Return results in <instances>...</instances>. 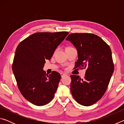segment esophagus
Returning a JSON list of instances; mask_svg holds the SVG:
<instances>
[{"instance_id": "34e87169", "label": "esophagus", "mask_w": 124, "mask_h": 124, "mask_svg": "<svg viewBox=\"0 0 124 124\" xmlns=\"http://www.w3.org/2000/svg\"><path fill=\"white\" fill-rule=\"evenodd\" d=\"M65 75H66V74H64V73H61V77H62V78H63V77H64Z\"/></svg>"}]
</instances>
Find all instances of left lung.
<instances>
[{"mask_svg":"<svg viewBox=\"0 0 124 124\" xmlns=\"http://www.w3.org/2000/svg\"><path fill=\"white\" fill-rule=\"evenodd\" d=\"M66 40L78 51L74 68L86 70L84 79L70 75L72 96L81 105L91 106L104 95L114 72L111 49L102 38L91 33H72Z\"/></svg>","mask_w":124,"mask_h":124,"instance_id":"obj_1","label":"left lung"}]
</instances>
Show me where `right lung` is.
Listing matches in <instances>:
<instances>
[{
    "mask_svg": "<svg viewBox=\"0 0 124 124\" xmlns=\"http://www.w3.org/2000/svg\"><path fill=\"white\" fill-rule=\"evenodd\" d=\"M68 34L67 32L35 33L17 47L12 71L21 93L32 104L44 106L53 99L61 77L55 71L46 74L43 67Z\"/></svg>",
    "mask_w": 124,
    "mask_h": 124,
    "instance_id": "1",
    "label": "right lung"
}]
</instances>
